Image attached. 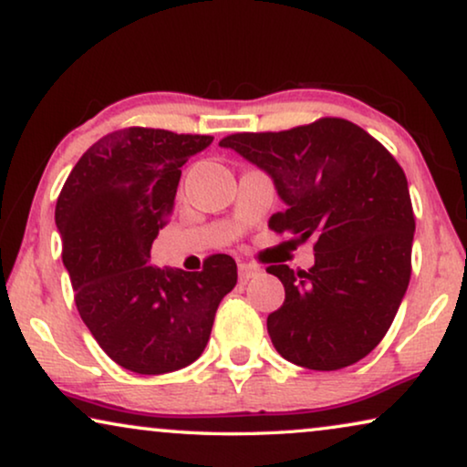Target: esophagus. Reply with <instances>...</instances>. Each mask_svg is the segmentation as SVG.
I'll list each match as a JSON object with an SVG mask.
<instances>
[{"label":"esophagus","mask_w":467,"mask_h":467,"mask_svg":"<svg viewBox=\"0 0 467 467\" xmlns=\"http://www.w3.org/2000/svg\"><path fill=\"white\" fill-rule=\"evenodd\" d=\"M258 273H260L258 266L247 265V262H239V281H241V284H245V281L255 277Z\"/></svg>","instance_id":"esophagus-1"}]
</instances>
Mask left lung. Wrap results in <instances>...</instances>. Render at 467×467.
<instances>
[{"label": "left lung", "mask_w": 467, "mask_h": 467, "mask_svg": "<svg viewBox=\"0 0 467 467\" xmlns=\"http://www.w3.org/2000/svg\"><path fill=\"white\" fill-rule=\"evenodd\" d=\"M271 177L285 209L268 226L296 243L315 239V265L268 266L285 287L268 315L275 349L308 370L366 358L389 330L410 281L415 234L409 182L380 143L343 118L281 133L220 141Z\"/></svg>", "instance_id": "1"}]
</instances>
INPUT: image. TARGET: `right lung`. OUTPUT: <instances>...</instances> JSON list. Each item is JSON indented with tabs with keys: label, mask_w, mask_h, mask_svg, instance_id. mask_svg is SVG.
<instances>
[{
	"label": "right lung",
	"mask_w": 467,
	"mask_h": 467,
	"mask_svg": "<svg viewBox=\"0 0 467 467\" xmlns=\"http://www.w3.org/2000/svg\"><path fill=\"white\" fill-rule=\"evenodd\" d=\"M209 135L122 129L93 143L58 194L55 222L78 313L118 366L137 374L180 370L201 358L220 300L236 285L231 255L202 271L150 265L190 156Z\"/></svg>",
	"instance_id": "obj_1"
}]
</instances>
